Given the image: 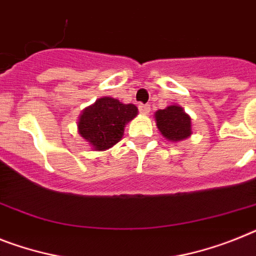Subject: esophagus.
Here are the masks:
<instances>
[{
  "label": "esophagus",
  "mask_w": 256,
  "mask_h": 256,
  "mask_svg": "<svg viewBox=\"0 0 256 256\" xmlns=\"http://www.w3.org/2000/svg\"><path fill=\"white\" fill-rule=\"evenodd\" d=\"M139 110H140V113H143V114H148L150 110H151V106L148 104H139Z\"/></svg>",
  "instance_id": "obj_1"
}]
</instances>
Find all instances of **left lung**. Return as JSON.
I'll list each match as a JSON object with an SVG mask.
<instances>
[{"mask_svg":"<svg viewBox=\"0 0 256 256\" xmlns=\"http://www.w3.org/2000/svg\"><path fill=\"white\" fill-rule=\"evenodd\" d=\"M160 132L169 140H184L191 135V118L181 106L170 105L154 114Z\"/></svg>","mask_w":256,"mask_h":256,"instance_id":"left-lung-1","label":"left lung"}]
</instances>
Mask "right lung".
Instances as JSON below:
<instances>
[{
    "label": "right lung",
    "mask_w": 256,
    "mask_h": 256,
    "mask_svg": "<svg viewBox=\"0 0 256 256\" xmlns=\"http://www.w3.org/2000/svg\"><path fill=\"white\" fill-rule=\"evenodd\" d=\"M138 113L132 104H121L112 98H98L84 109L78 122L79 134L98 151L106 150L122 138L124 124Z\"/></svg>",
    "instance_id": "obj_1"
}]
</instances>
